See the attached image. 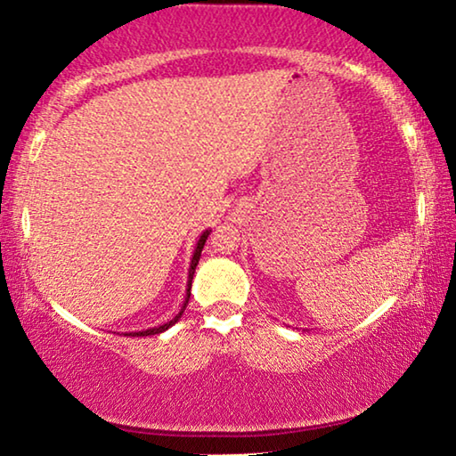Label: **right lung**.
<instances>
[{"instance_id":"1","label":"right lung","mask_w":456,"mask_h":456,"mask_svg":"<svg viewBox=\"0 0 456 456\" xmlns=\"http://www.w3.org/2000/svg\"><path fill=\"white\" fill-rule=\"evenodd\" d=\"M209 232H212V230H206V232L200 236V240H198V247H195V250H193L191 265H189V277H187V297H185V304H183V307H181V312L177 314V316H175L171 322H167V324L159 326V328H149V330H142V332H130V334H126V336H152V334H160V332L169 330V328L175 324V322H177L181 316H183V312H185V305H187V301H189V296H191V281H193V273H195V267H198V263H200V256H201V248H204V244H206V240H208Z\"/></svg>"}]
</instances>
